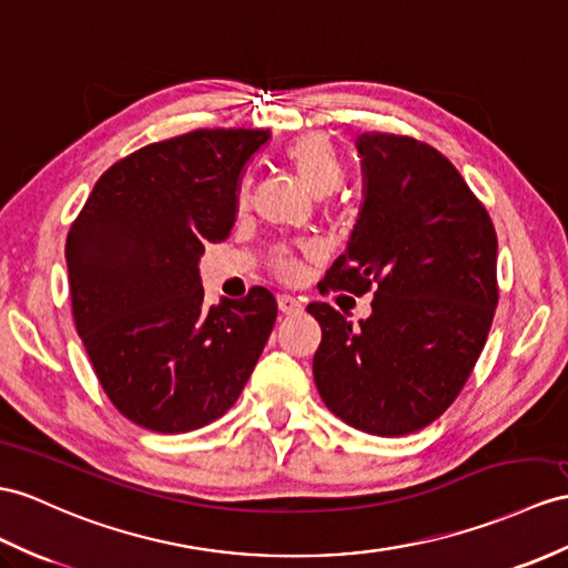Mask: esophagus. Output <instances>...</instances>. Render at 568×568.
<instances>
[{"label":"esophagus","instance_id":"esophagus-1","mask_svg":"<svg viewBox=\"0 0 568 568\" xmlns=\"http://www.w3.org/2000/svg\"><path fill=\"white\" fill-rule=\"evenodd\" d=\"M276 303H280V311L286 313V315L298 313V311L303 308L301 298H296V296H292V294H280V296H276Z\"/></svg>","mask_w":568,"mask_h":568}]
</instances>
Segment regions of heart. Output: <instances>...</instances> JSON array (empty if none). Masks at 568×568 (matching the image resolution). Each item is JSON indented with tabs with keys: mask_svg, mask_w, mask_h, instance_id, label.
Returning <instances> with one entry per match:
<instances>
[{
	"mask_svg": "<svg viewBox=\"0 0 568 568\" xmlns=\"http://www.w3.org/2000/svg\"><path fill=\"white\" fill-rule=\"evenodd\" d=\"M284 159L288 165H292V171L301 180V185L315 197L332 195L344 178L339 151L321 132L301 134L298 140H294L286 146ZM245 202H247V180H243L239 187V206H245ZM274 267L288 274L294 272V262L286 253H276Z\"/></svg>",
	"mask_w": 568,
	"mask_h": 568,
	"instance_id": "b5f03b06",
	"label": "heart"
}]
</instances>
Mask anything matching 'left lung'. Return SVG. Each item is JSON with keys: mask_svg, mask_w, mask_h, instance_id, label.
<instances>
[{"mask_svg": "<svg viewBox=\"0 0 568 568\" xmlns=\"http://www.w3.org/2000/svg\"><path fill=\"white\" fill-rule=\"evenodd\" d=\"M364 200L325 286L356 296L376 286L354 327L311 303L323 339L313 378L342 422L373 436L419 432L473 373L494 321L496 231L455 165L409 136H356Z\"/></svg>", "mask_w": 568, "mask_h": 568, "instance_id": "left-lung-1", "label": "left lung"}]
</instances>
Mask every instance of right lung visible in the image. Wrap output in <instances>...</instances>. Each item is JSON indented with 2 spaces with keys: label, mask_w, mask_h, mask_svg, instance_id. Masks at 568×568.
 Returning a JSON list of instances; mask_svg holds the SVG:
<instances>
[{
  "label": "right lung",
  "mask_w": 568,
  "mask_h": 568,
  "mask_svg": "<svg viewBox=\"0 0 568 568\" xmlns=\"http://www.w3.org/2000/svg\"><path fill=\"white\" fill-rule=\"evenodd\" d=\"M270 130H195L149 144L99 178L69 229L77 332L105 395L159 434L219 419L265 349V286L204 306L200 257L236 224L243 171Z\"/></svg>",
  "instance_id": "right-lung-1"
}]
</instances>
